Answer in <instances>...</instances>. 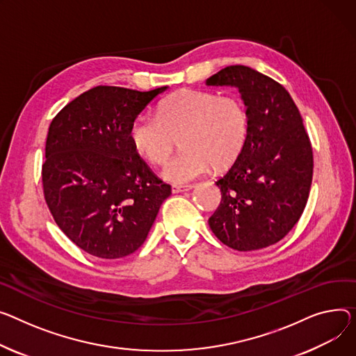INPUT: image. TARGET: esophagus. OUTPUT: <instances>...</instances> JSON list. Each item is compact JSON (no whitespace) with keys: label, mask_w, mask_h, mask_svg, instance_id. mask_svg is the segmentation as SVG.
<instances>
[{"label":"esophagus","mask_w":356,"mask_h":356,"mask_svg":"<svg viewBox=\"0 0 356 356\" xmlns=\"http://www.w3.org/2000/svg\"><path fill=\"white\" fill-rule=\"evenodd\" d=\"M193 186L192 184H186V186H173L172 187V192L173 193H181V192H188L192 191Z\"/></svg>","instance_id":"1"}]
</instances>
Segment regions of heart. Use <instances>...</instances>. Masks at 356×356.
I'll return each instance as SVG.
<instances>
[{
	"label": "heart",
	"instance_id": "heart-1",
	"mask_svg": "<svg viewBox=\"0 0 356 356\" xmlns=\"http://www.w3.org/2000/svg\"><path fill=\"white\" fill-rule=\"evenodd\" d=\"M249 117L234 97L202 90H183L165 100L159 115L140 114L130 127L134 149L153 164L170 156L176 137L183 136L186 152L164 164L161 176L173 184H186L207 175L213 164L223 169L245 146Z\"/></svg>",
	"mask_w": 356,
	"mask_h": 356
}]
</instances>
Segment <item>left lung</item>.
Returning <instances> with one entry per match:
<instances>
[{"instance_id":"8db88e82","label":"left lung","mask_w":356,"mask_h":356,"mask_svg":"<svg viewBox=\"0 0 356 356\" xmlns=\"http://www.w3.org/2000/svg\"><path fill=\"white\" fill-rule=\"evenodd\" d=\"M206 84L238 88L249 117L241 154L216 181L222 202L209 226L241 252L275 245L300 219L312 184L314 154L300 113L285 87L246 65H229Z\"/></svg>"}]
</instances>
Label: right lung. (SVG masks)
Masks as SVG:
<instances>
[{"label":"right lung","mask_w":356,"mask_h":356,"mask_svg":"<svg viewBox=\"0 0 356 356\" xmlns=\"http://www.w3.org/2000/svg\"><path fill=\"white\" fill-rule=\"evenodd\" d=\"M165 90L97 86L53 118L44 197L58 227L88 254L120 259L136 252L172 195L130 138L136 117Z\"/></svg>","instance_id":"1"}]
</instances>
